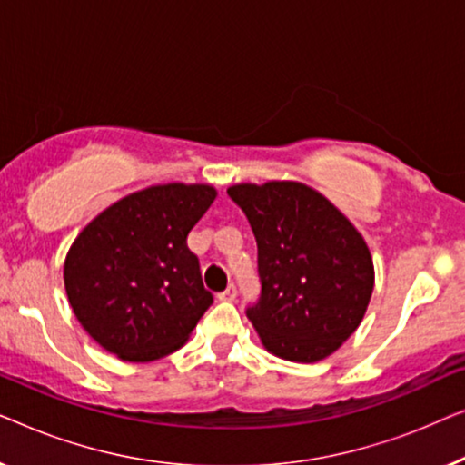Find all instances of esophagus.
Instances as JSON below:
<instances>
[{
	"label": "esophagus",
	"instance_id": "obj_1",
	"mask_svg": "<svg viewBox=\"0 0 465 465\" xmlns=\"http://www.w3.org/2000/svg\"><path fill=\"white\" fill-rule=\"evenodd\" d=\"M218 298H220V301L232 302V301H234V298H237V285H234V283H231V285H228V288H226L224 292H220V294H218Z\"/></svg>",
	"mask_w": 465,
	"mask_h": 465
}]
</instances>
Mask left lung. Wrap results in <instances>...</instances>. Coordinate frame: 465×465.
I'll return each instance as SVG.
<instances>
[{
	"instance_id": "left-lung-1",
	"label": "left lung",
	"mask_w": 465,
	"mask_h": 465,
	"mask_svg": "<svg viewBox=\"0 0 465 465\" xmlns=\"http://www.w3.org/2000/svg\"><path fill=\"white\" fill-rule=\"evenodd\" d=\"M258 243L260 298L245 309L271 353L320 361L360 326L374 288L366 241L326 196L298 182L237 183Z\"/></svg>"
}]
</instances>
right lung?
<instances>
[{
  "label": "right lung",
  "mask_w": 465,
  "mask_h": 465,
  "mask_svg": "<svg viewBox=\"0 0 465 465\" xmlns=\"http://www.w3.org/2000/svg\"><path fill=\"white\" fill-rule=\"evenodd\" d=\"M215 199L205 183L129 194L74 241L65 290L82 328L126 361H152L188 341L212 307L188 232Z\"/></svg>",
  "instance_id": "1"
}]
</instances>
